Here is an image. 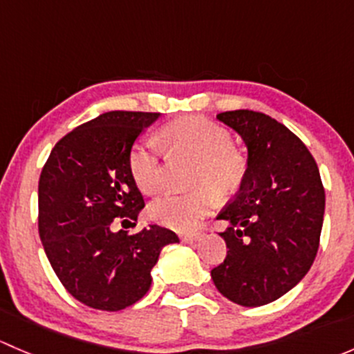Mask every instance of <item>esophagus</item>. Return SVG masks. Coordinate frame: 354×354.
I'll list each match as a JSON object with an SVG mask.
<instances>
[{
    "label": "esophagus",
    "instance_id": "34e87169",
    "mask_svg": "<svg viewBox=\"0 0 354 354\" xmlns=\"http://www.w3.org/2000/svg\"><path fill=\"white\" fill-rule=\"evenodd\" d=\"M203 238V234L200 233V231H192V233H185L181 234V240L185 241V243H197Z\"/></svg>",
    "mask_w": 354,
    "mask_h": 354
}]
</instances>
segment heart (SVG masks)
Returning a JSON list of instances; mask_svg holds the SVG:
<instances>
[{"mask_svg": "<svg viewBox=\"0 0 354 354\" xmlns=\"http://www.w3.org/2000/svg\"><path fill=\"white\" fill-rule=\"evenodd\" d=\"M159 142L171 152L197 157L192 173L195 190L156 198L149 214L156 223L174 230H190L214 203V194L230 197L241 187L246 174L245 156L233 147L231 133L221 124L202 116L174 120L162 128ZM130 171L144 194L162 188V162L156 140L145 138L130 152Z\"/></svg>", "mask_w": 354, "mask_h": 354, "instance_id": "b5f03b06", "label": "heart"}]
</instances>
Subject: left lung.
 <instances>
[{"mask_svg": "<svg viewBox=\"0 0 354 354\" xmlns=\"http://www.w3.org/2000/svg\"><path fill=\"white\" fill-rule=\"evenodd\" d=\"M246 147V174L238 195L217 219L227 255L212 269L214 284L230 301L260 306L291 291L319 250L326 194L315 159L301 140L263 113L217 114Z\"/></svg>", "mask_w": 354, "mask_h": 354, "instance_id": "obj_1", "label": "left lung"}]
</instances>
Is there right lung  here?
<instances>
[{"mask_svg": "<svg viewBox=\"0 0 354 354\" xmlns=\"http://www.w3.org/2000/svg\"><path fill=\"white\" fill-rule=\"evenodd\" d=\"M159 116L99 114L55 145L41 173L42 246L66 291L91 308L118 312L144 298L160 250L180 241L157 224L135 234L114 230L118 221H137L145 205L131 176L130 152Z\"/></svg>", "mask_w": 354, "mask_h": 354, "instance_id": "1", "label": "right lung"}]
</instances>
